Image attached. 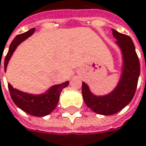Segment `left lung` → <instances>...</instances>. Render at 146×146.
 Returning <instances> with one entry per match:
<instances>
[{
	"instance_id": "1",
	"label": "left lung",
	"mask_w": 146,
	"mask_h": 146,
	"mask_svg": "<svg viewBox=\"0 0 146 146\" xmlns=\"http://www.w3.org/2000/svg\"><path fill=\"white\" fill-rule=\"evenodd\" d=\"M112 33L123 55V69L117 86L107 95L96 96L85 83L83 82L82 84V94L87 106L103 115L116 113L130 103L135 94L140 73L139 58L131 38L114 29H112Z\"/></svg>"
}]
</instances>
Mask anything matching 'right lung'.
Segmentation results:
<instances>
[{
  "instance_id": "obj_1",
  "label": "right lung",
  "mask_w": 146,
  "mask_h": 146,
  "mask_svg": "<svg viewBox=\"0 0 146 146\" xmlns=\"http://www.w3.org/2000/svg\"><path fill=\"white\" fill-rule=\"evenodd\" d=\"M35 32V28H32L27 33L17 35L14 40L11 42L9 51L7 52V56L5 58L4 62V68L5 72L7 69L8 62L12 56L14 51L17 46L21 42L28 38L30 36H32ZM1 64V62H0ZM69 82L67 81L65 83L53 85L52 86L46 93L42 94H30L27 93L21 92L20 90L14 88L10 84H8V88L10 91L11 97L13 100V102L16 104L17 107H19L21 110L26 113L37 117H42L49 114L57 106L59 96L62 90L68 85Z\"/></svg>"
}]
</instances>
